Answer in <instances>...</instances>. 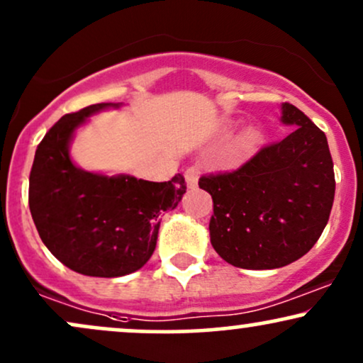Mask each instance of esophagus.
Listing matches in <instances>:
<instances>
[{
    "instance_id": "obj_1",
    "label": "esophagus",
    "mask_w": 363,
    "mask_h": 363,
    "mask_svg": "<svg viewBox=\"0 0 363 363\" xmlns=\"http://www.w3.org/2000/svg\"><path fill=\"white\" fill-rule=\"evenodd\" d=\"M198 177H199V167L198 165H193V167H187L184 172V179L187 187H196L198 184Z\"/></svg>"
}]
</instances>
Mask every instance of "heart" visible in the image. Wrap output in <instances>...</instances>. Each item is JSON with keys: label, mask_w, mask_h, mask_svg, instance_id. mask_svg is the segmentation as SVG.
I'll return each instance as SVG.
<instances>
[{"label": "heart", "mask_w": 363, "mask_h": 363, "mask_svg": "<svg viewBox=\"0 0 363 363\" xmlns=\"http://www.w3.org/2000/svg\"><path fill=\"white\" fill-rule=\"evenodd\" d=\"M262 140H264V133L259 126H247L235 138V152L238 155H250L260 147Z\"/></svg>", "instance_id": "1"}]
</instances>
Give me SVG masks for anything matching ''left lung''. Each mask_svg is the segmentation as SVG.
<instances>
[{
  "label": "left lung",
  "mask_w": 363,
  "mask_h": 363,
  "mask_svg": "<svg viewBox=\"0 0 363 363\" xmlns=\"http://www.w3.org/2000/svg\"><path fill=\"white\" fill-rule=\"evenodd\" d=\"M281 121L294 128L281 142L233 172L199 179L213 198L211 245L235 267L289 265L311 250L328 223L335 172L326 135L289 103L281 104Z\"/></svg>",
  "instance_id": "1"
}]
</instances>
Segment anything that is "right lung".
<instances>
[{
    "mask_svg": "<svg viewBox=\"0 0 363 363\" xmlns=\"http://www.w3.org/2000/svg\"><path fill=\"white\" fill-rule=\"evenodd\" d=\"M121 103H99L60 118L37 147L28 204L43 245L82 276L121 277L142 269L157 245L160 218L186 193L184 177L150 182L81 169L71 157L76 130Z\"/></svg>",
    "mask_w": 363,
    "mask_h": 363,
    "instance_id": "1",
    "label": "right lung"
}]
</instances>
